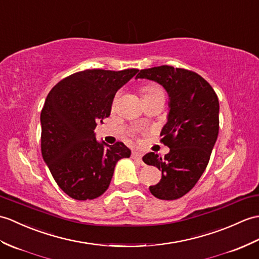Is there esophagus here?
Instances as JSON below:
<instances>
[{"instance_id":"esophagus-1","label":"esophagus","mask_w":259,"mask_h":259,"mask_svg":"<svg viewBox=\"0 0 259 259\" xmlns=\"http://www.w3.org/2000/svg\"><path fill=\"white\" fill-rule=\"evenodd\" d=\"M131 157H132V159H134V160L141 162L142 153H141V152H138V151H134V152H132V154H131Z\"/></svg>"}]
</instances>
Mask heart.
Listing matches in <instances>:
<instances>
[{
    "mask_svg": "<svg viewBox=\"0 0 259 259\" xmlns=\"http://www.w3.org/2000/svg\"><path fill=\"white\" fill-rule=\"evenodd\" d=\"M157 94H163V90L159 86L155 85H147L142 88V98L144 97H151Z\"/></svg>",
    "mask_w": 259,
    "mask_h": 259,
    "instance_id": "b5f03b06",
    "label": "heart"
}]
</instances>
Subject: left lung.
Returning a JSON list of instances; mask_svg holds the SVG:
<instances>
[{
	"label": "left lung",
	"mask_w": 259,
	"mask_h": 259,
	"mask_svg": "<svg viewBox=\"0 0 259 259\" xmlns=\"http://www.w3.org/2000/svg\"><path fill=\"white\" fill-rule=\"evenodd\" d=\"M138 78L160 83L169 95L167 121L160 135L170 152L164 158L150 152L142 160L162 171L160 182L149 188L151 194L177 200L192 190L208 164L219 136V98L203 77L183 68L163 65L140 70Z\"/></svg>",
	"instance_id": "1"
}]
</instances>
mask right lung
Segmentation results:
<instances>
[{
    "label": "right lung",
    "mask_w": 259,
    "mask_h": 259,
    "mask_svg": "<svg viewBox=\"0 0 259 259\" xmlns=\"http://www.w3.org/2000/svg\"><path fill=\"white\" fill-rule=\"evenodd\" d=\"M138 69H87L56 83L40 112L41 155L66 194L78 201L104 194L117 162L131 151L122 142H98L97 122L110 116L116 93Z\"/></svg>",
    "instance_id": "1"
}]
</instances>
